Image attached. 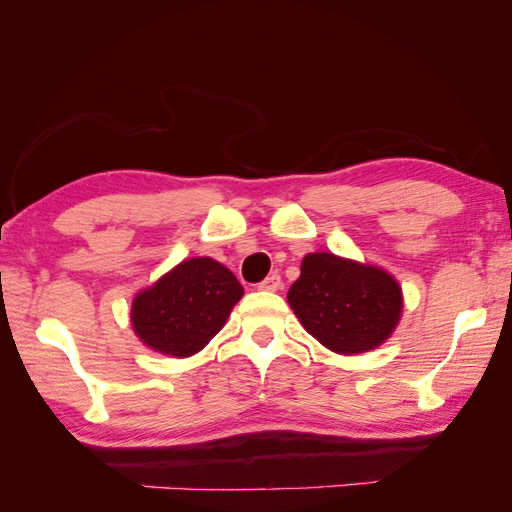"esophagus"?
<instances>
[{
    "label": "esophagus",
    "instance_id": "obj_1",
    "mask_svg": "<svg viewBox=\"0 0 512 512\" xmlns=\"http://www.w3.org/2000/svg\"><path fill=\"white\" fill-rule=\"evenodd\" d=\"M280 286H282V277L277 275V273H273V275H269V277H267V280H262V282L258 284V290L275 292V290H280Z\"/></svg>",
    "mask_w": 512,
    "mask_h": 512
}]
</instances>
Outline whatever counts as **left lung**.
<instances>
[{
    "label": "left lung",
    "instance_id": "left-lung-1",
    "mask_svg": "<svg viewBox=\"0 0 512 512\" xmlns=\"http://www.w3.org/2000/svg\"><path fill=\"white\" fill-rule=\"evenodd\" d=\"M286 299L309 335L346 356L382 346L404 312V294L389 271L331 252L303 258Z\"/></svg>",
    "mask_w": 512,
    "mask_h": 512
}]
</instances>
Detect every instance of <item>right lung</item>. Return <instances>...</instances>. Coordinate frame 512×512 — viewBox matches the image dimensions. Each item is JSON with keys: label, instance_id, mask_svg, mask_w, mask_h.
Masks as SVG:
<instances>
[{"label": "right lung", "instance_id": "obj_1", "mask_svg": "<svg viewBox=\"0 0 512 512\" xmlns=\"http://www.w3.org/2000/svg\"><path fill=\"white\" fill-rule=\"evenodd\" d=\"M241 297L243 286L232 271L209 256H196L136 292L130 322L149 350L185 359L222 331Z\"/></svg>", "mask_w": 512, "mask_h": 512}]
</instances>
